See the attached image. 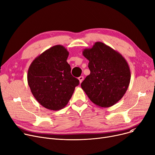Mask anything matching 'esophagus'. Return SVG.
<instances>
[{
	"label": "esophagus",
	"mask_w": 155,
	"mask_h": 155,
	"mask_svg": "<svg viewBox=\"0 0 155 155\" xmlns=\"http://www.w3.org/2000/svg\"><path fill=\"white\" fill-rule=\"evenodd\" d=\"M78 80H79V82L81 84L82 82V81L84 80V77L83 76H80V77H78Z\"/></svg>",
	"instance_id": "esophagus-1"
}]
</instances>
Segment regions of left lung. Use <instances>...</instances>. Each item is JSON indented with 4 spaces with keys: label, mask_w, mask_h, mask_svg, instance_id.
<instances>
[{
    "label": "left lung",
    "mask_w": 155,
    "mask_h": 155,
    "mask_svg": "<svg viewBox=\"0 0 155 155\" xmlns=\"http://www.w3.org/2000/svg\"><path fill=\"white\" fill-rule=\"evenodd\" d=\"M82 53L89 61L91 73L81 84L82 88L97 106H112L129 87L131 71L127 62L121 54L102 42H96Z\"/></svg>",
    "instance_id": "1"
}]
</instances>
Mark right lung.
Segmentation results:
<instances>
[{"instance_id":"add662e5","label":"right lung","mask_w":155,"mask_h":155,"mask_svg":"<svg viewBox=\"0 0 155 155\" xmlns=\"http://www.w3.org/2000/svg\"><path fill=\"white\" fill-rule=\"evenodd\" d=\"M69 55L62 45H55L32 61L28 83L36 101L44 107L59 110L68 103L79 80L71 74Z\"/></svg>"}]
</instances>
